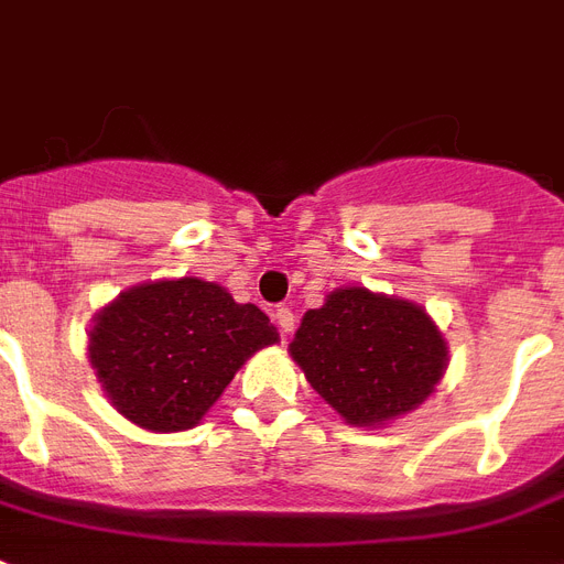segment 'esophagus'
<instances>
[{
	"instance_id": "1",
	"label": "esophagus",
	"mask_w": 564,
	"mask_h": 564,
	"mask_svg": "<svg viewBox=\"0 0 564 564\" xmlns=\"http://www.w3.org/2000/svg\"><path fill=\"white\" fill-rule=\"evenodd\" d=\"M272 316L283 334H292V328H295V313H292V307H286V304H278Z\"/></svg>"
}]
</instances>
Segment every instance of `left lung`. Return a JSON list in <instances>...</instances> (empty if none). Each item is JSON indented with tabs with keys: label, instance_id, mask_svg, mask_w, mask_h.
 Segmentation results:
<instances>
[{
	"label": "left lung",
	"instance_id": "left-lung-1",
	"mask_svg": "<svg viewBox=\"0 0 564 564\" xmlns=\"http://www.w3.org/2000/svg\"><path fill=\"white\" fill-rule=\"evenodd\" d=\"M292 358L311 387L351 425H376L423 402L444 376L446 346L411 301L337 290L307 311Z\"/></svg>",
	"mask_w": 564,
	"mask_h": 564
}]
</instances>
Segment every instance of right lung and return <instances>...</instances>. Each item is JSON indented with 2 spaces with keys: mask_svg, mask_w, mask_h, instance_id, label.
Returning a JSON list of instances; mask_svg holds the SVG:
<instances>
[{
  "mask_svg": "<svg viewBox=\"0 0 564 564\" xmlns=\"http://www.w3.org/2000/svg\"><path fill=\"white\" fill-rule=\"evenodd\" d=\"M274 339L257 304H236L218 283L180 278L111 301L97 316L88 355L120 414L153 432H180Z\"/></svg>",
  "mask_w": 564,
  "mask_h": 564,
  "instance_id": "add662e5",
  "label": "right lung"
}]
</instances>
